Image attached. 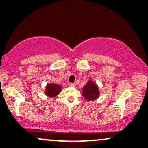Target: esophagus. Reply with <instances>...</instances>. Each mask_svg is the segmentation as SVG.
Returning <instances> with one entry per match:
<instances>
[{"label":"esophagus","instance_id":"1","mask_svg":"<svg viewBox=\"0 0 148 148\" xmlns=\"http://www.w3.org/2000/svg\"><path fill=\"white\" fill-rule=\"evenodd\" d=\"M69 86H73V87H74V86H76V84H74V83H70V84H69Z\"/></svg>","mask_w":148,"mask_h":148}]
</instances>
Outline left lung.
Returning <instances> with one entry per match:
<instances>
[{
	"instance_id": "8db88e82",
	"label": "left lung",
	"mask_w": 148,
	"mask_h": 148,
	"mask_svg": "<svg viewBox=\"0 0 148 148\" xmlns=\"http://www.w3.org/2000/svg\"><path fill=\"white\" fill-rule=\"evenodd\" d=\"M99 87L92 80H89L82 88V95L86 100L93 101L97 99L99 96Z\"/></svg>"
}]
</instances>
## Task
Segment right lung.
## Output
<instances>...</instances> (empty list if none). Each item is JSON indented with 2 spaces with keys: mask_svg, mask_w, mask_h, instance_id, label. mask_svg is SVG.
Instances as JSON below:
<instances>
[{
  "mask_svg": "<svg viewBox=\"0 0 148 148\" xmlns=\"http://www.w3.org/2000/svg\"><path fill=\"white\" fill-rule=\"evenodd\" d=\"M61 91H62L61 85L56 84H48L46 86L44 93L49 97H55L60 93Z\"/></svg>",
  "mask_w": 148,
  "mask_h": 148,
  "instance_id": "obj_1",
  "label": "right lung"
}]
</instances>
